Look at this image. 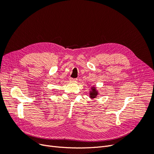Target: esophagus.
<instances>
[{
    "mask_svg": "<svg viewBox=\"0 0 154 154\" xmlns=\"http://www.w3.org/2000/svg\"><path fill=\"white\" fill-rule=\"evenodd\" d=\"M69 80L71 81V82H76V81L77 80V79H76V78H70Z\"/></svg>",
    "mask_w": 154,
    "mask_h": 154,
    "instance_id": "1",
    "label": "esophagus"
}]
</instances>
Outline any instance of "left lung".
<instances>
[{
	"instance_id": "1",
	"label": "left lung",
	"mask_w": 154,
	"mask_h": 154,
	"mask_svg": "<svg viewBox=\"0 0 154 154\" xmlns=\"http://www.w3.org/2000/svg\"><path fill=\"white\" fill-rule=\"evenodd\" d=\"M99 92L97 90V88L95 86H92L91 90L89 91V97L91 99H94L98 96Z\"/></svg>"
}]
</instances>
